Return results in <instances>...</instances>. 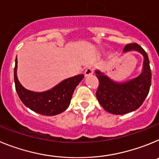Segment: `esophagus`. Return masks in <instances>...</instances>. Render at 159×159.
Wrapping results in <instances>:
<instances>
[{
  "instance_id": "34e87169",
  "label": "esophagus",
  "mask_w": 159,
  "mask_h": 159,
  "mask_svg": "<svg viewBox=\"0 0 159 159\" xmlns=\"http://www.w3.org/2000/svg\"><path fill=\"white\" fill-rule=\"evenodd\" d=\"M93 72H94L93 67H87L86 69H85V71H84V75H86V76H88V75H92V74H93Z\"/></svg>"
}]
</instances>
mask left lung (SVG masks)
Here are the masks:
<instances>
[{
  "label": "left lung",
  "instance_id": "left-lung-1",
  "mask_svg": "<svg viewBox=\"0 0 159 159\" xmlns=\"http://www.w3.org/2000/svg\"><path fill=\"white\" fill-rule=\"evenodd\" d=\"M131 50L139 52L144 57L143 70L137 78L119 84L112 81L100 71H95V75L99 80L97 99L109 113L123 115L135 111L143 104L150 91L151 70L148 56L145 50L136 43H128L123 48L124 52Z\"/></svg>",
  "mask_w": 159,
  "mask_h": 159
}]
</instances>
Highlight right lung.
I'll return each mask as SVG.
<instances>
[{
	"instance_id": "obj_1",
	"label": "right lung",
	"mask_w": 159,
	"mask_h": 159,
	"mask_svg": "<svg viewBox=\"0 0 159 159\" xmlns=\"http://www.w3.org/2000/svg\"><path fill=\"white\" fill-rule=\"evenodd\" d=\"M17 59L14 67V82L18 96L25 106L43 116H56L64 111L69 106L73 92L84 75L83 74L68 78L43 92H33L25 89L16 76Z\"/></svg>"
}]
</instances>
